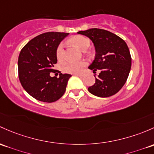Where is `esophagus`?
I'll return each mask as SVG.
<instances>
[{
    "label": "esophagus",
    "mask_w": 154,
    "mask_h": 154,
    "mask_svg": "<svg viewBox=\"0 0 154 154\" xmlns=\"http://www.w3.org/2000/svg\"><path fill=\"white\" fill-rule=\"evenodd\" d=\"M74 75H76V76H78V77H83V76H84V74H74Z\"/></svg>",
    "instance_id": "obj_1"
}]
</instances>
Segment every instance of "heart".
Returning a JSON list of instances; mask_svg holds the SVG:
<instances>
[{
  "instance_id": "b5f03b06",
  "label": "heart",
  "mask_w": 154,
  "mask_h": 154,
  "mask_svg": "<svg viewBox=\"0 0 154 154\" xmlns=\"http://www.w3.org/2000/svg\"><path fill=\"white\" fill-rule=\"evenodd\" d=\"M69 42L81 51H85L90 46L89 39L85 36H82V35H74L69 39ZM63 48L64 44L61 43L57 48V58L59 61H62L64 58ZM85 65H86V63L84 62V61L77 63H69L66 65V66L64 67V70L67 73L77 74V73H80L83 70Z\"/></svg>"
}]
</instances>
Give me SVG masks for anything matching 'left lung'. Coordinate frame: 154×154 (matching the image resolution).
I'll return each instance as SVG.
<instances>
[{
    "instance_id": "obj_1",
    "label": "left lung",
    "mask_w": 154,
    "mask_h": 154,
    "mask_svg": "<svg viewBox=\"0 0 154 154\" xmlns=\"http://www.w3.org/2000/svg\"><path fill=\"white\" fill-rule=\"evenodd\" d=\"M77 33L88 37L94 45L95 58L88 69L93 72L100 71L88 91L100 97L114 95L125 85L131 67L127 44L115 34L101 29H90Z\"/></svg>"
}]
</instances>
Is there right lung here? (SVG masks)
I'll return each instance as SVG.
<instances>
[{"label":"right lung","mask_w":154,"mask_h":154,"mask_svg":"<svg viewBox=\"0 0 154 154\" xmlns=\"http://www.w3.org/2000/svg\"><path fill=\"white\" fill-rule=\"evenodd\" d=\"M69 33L46 32L31 40L18 57V76L23 88L32 97L45 103H53L64 94L69 74L59 77L50 76L57 63V48Z\"/></svg>","instance_id":"obj_1"}]
</instances>
